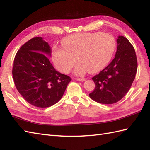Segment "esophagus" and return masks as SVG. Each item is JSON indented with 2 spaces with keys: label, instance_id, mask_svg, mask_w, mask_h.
<instances>
[{
  "label": "esophagus",
  "instance_id": "esophagus-1",
  "mask_svg": "<svg viewBox=\"0 0 150 150\" xmlns=\"http://www.w3.org/2000/svg\"><path fill=\"white\" fill-rule=\"evenodd\" d=\"M76 80L78 81L83 82V81H85L86 80V79H85V78H76Z\"/></svg>",
  "mask_w": 150,
  "mask_h": 150
}]
</instances>
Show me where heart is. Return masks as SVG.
<instances>
[{
  "label": "heart",
  "instance_id": "heart-1",
  "mask_svg": "<svg viewBox=\"0 0 150 150\" xmlns=\"http://www.w3.org/2000/svg\"><path fill=\"white\" fill-rule=\"evenodd\" d=\"M62 47L54 46L52 59L57 68L68 73L77 61L74 73L82 75L97 71L106 66L113 57L116 47L115 38L101 32L79 33L64 38ZM77 59H76V57Z\"/></svg>",
  "mask_w": 150,
  "mask_h": 150
}]
</instances>
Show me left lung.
<instances>
[{
    "label": "left lung",
    "instance_id": "1",
    "mask_svg": "<svg viewBox=\"0 0 150 150\" xmlns=\"http://www.w3.org/2000/svg\"><path fill=\"white\" fill-rule=\"evenodd\" d=\"M117 43L113 60L92 78L95 88L89 96L101 104H113L122 99L131 88L137 70V60L132 44L123 36L118 37Z\"/></svg>",
    "mask_w": 150,
    "mask_h": 150
}]
</instances>
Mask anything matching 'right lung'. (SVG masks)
<instances>
[{
    "instance_id": "add662e5",
    "label": "right lung",
    "mask_w": 150,
    "mask_h": 150,
    "mask_svg": "<svg viewBox=\"0 0 150 150\" xmlns=\"http://www.w3.org/2000/svg\"><path fill=\"white\" fill-rule=\"evenodd\" d=\"M52 50L41 37L23 44L15 57L12 74L17 90L28 103L39 108L60 100L71 79L55 70L47 57Z\"/></svg>"
}]
</instances>
